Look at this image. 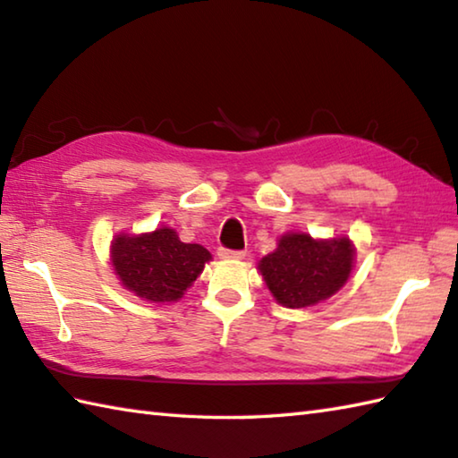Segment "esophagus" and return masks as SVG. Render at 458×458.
<instances>
[{"label": "esophagus", "instance_id": "obj_1", "mask_svg": "<svg viewBox=\"0 0 458 458\" xmlns=\"http://www.w3.org/2000/svg\"><path fill=\"white\" fill-rule=\"evenodd\" d=\"M218 256L224 260H242L246 256L244 250H230V248H218Z\"/></svg>", "mask_w": 458, "mask_h": 458}]
</instances>
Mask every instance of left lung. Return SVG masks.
I'll return each mask as SVG.
<instances>
[{
	"mask_svg": "<svg viewBox=\"0 0 458 458\" xmlns=\"http://www.w3.org/2000/svg\"><path fill=\"white\" fill-rule=\"evenodd\" d=\"M354 250L348 238L330 242L306 234H286L272 254L260 260V272L272 296L288 309L327 301L351 276Z\"/></svg>",
	"mask_w": 458,
	"mask_h": 458,
	"instance_id": "1",
	"label": "left lung"
}]
</instances>
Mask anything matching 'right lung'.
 I'll use <instances>...</instances> for the list:
<instances>
[{
	"mask_svg": "<svg viewBox=\"0 0 458 458\" xmlns=\"http://www.w3.org/2000/svg\"><path fill=\"white\" fill-rule=\"evenodd\" d=\"M210 258L204 246L180 242L170 228L118 236L112 242V262L122 284L149 302L178 301Z\"/></svg>",
	"mask_w": 458,
	"mask_h": 458,
	"instance_id": "obj_1",
	"label": "right lung"
}]
</instances>
